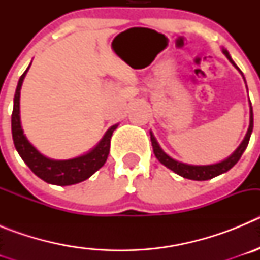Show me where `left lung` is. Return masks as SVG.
I'll return each mask as SVG.
<instances>
[{"label":"left lung","instance_id":"left-lung-1","mask_svg":"<svg viewBox=\"0 0 260 260\" xmlns=\"http://www.w3.org/2000/svg\"><path fill=\"white\" fill-rule=\"evenodd\" d=\"M222 53H224L225 56H226V58L233 63L234 68L237 69L241 74H242V71L238 69V66L234 63L232 57L229 56L228 50L222 49ZM243 79H245V78H243ZM252 127H254V117H252V108H251V103H250V125H249V130H247V134L246 137H245V139H243L242 143L240 144V147H238L237 150L234 151L228 158H225L224 161L217 162V164H212V165H189V164H183V162L177 161V160L172 158L171 156H168L167 153L161 150V147L158 146L157 141L155 139L152 133H150V134H151V142H152L153 153H155L156 158H157L158 161L161 162L162 165L169 168V169L173 171L174 173L182 176L183 178H189V180H194V181H207V180H211V178H213V177L219 176V174L228 172L231 168H233L234 165L237 164V161L241 158L242 153L245 152V150H246L247 144H249L250 137H251V133H252Z\"/></svg>","mask_w":260,"mask_h":260}]
</instances>
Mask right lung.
<instances>
[{
  "label": "right lung",
  "mask_w": 260,
  "mask_h": 260,
  "mask_svg": "<svg viewBox=\"0 0 260 260\" xmlns=\"http://www.w3.org/2000/svg\"><path fill=\"white\" fill-rule=\"evenodd\" d=\"M28 69L19 78L15 96H14V108L13 114H11V134H13L14 146L17 148L20 157L23 158V161L28 165L29 169L39 178L45 182L58 186H69L82 182L89 178L105 164L110 150V138L118 125L112 126L105 133L102 141L99 142L98 146L83 156L70 158V160H52L41 155L35 147L29 143L26 135L23 134V128L20 125V88H22L23 79L26 77Z\"/></svg>",
  "instance_id": "add662e5"
}]
</instances>
